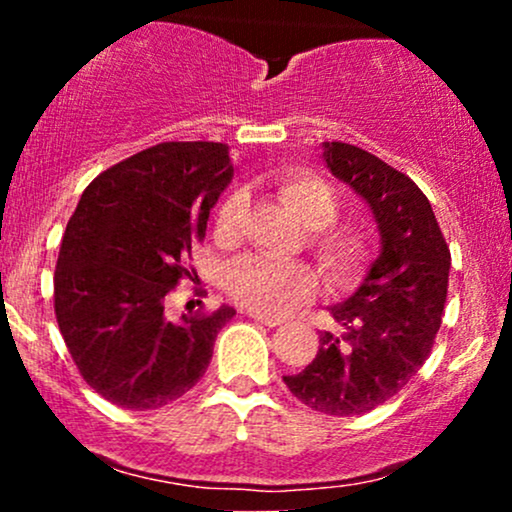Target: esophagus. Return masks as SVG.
I'll return each instance as SVG.
<instances>
[{"label":"esophagus","instance_id":"esophagus-1","mask_svg":"<svg viewBox=\"0 0 512 512\" xmlns=\"http://www.w3.org/2000/svg\"><path fill=\"white\" fill-rule=\"evenodd\" d=\"M248 315L252 317V320L260 322V325H264V327H279L281 322H284V320H281V317H269V315H260V313H248Z\"/></svg>","mask_w":512,"mask_h":512}]
</instances>
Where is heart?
<instances>
[{
	"label": "heart",
	"mask_w": 512,
	"mask_h": 512,
	"mask_svg": "<svg viewBox=\"0 0 512 512\" xmlns=\"http://www.w3.org/2000/svg\"><path fill=\"white\" fill-rule=\"evenodd\" d=\"M281 197L308 223V245L327 272L337 279L356 274L366 262V240L354 228L334 226L337 197L332 187L303 168L281 170L276 175ZM243 197L228 195L216 211V233L233 238L243 214ZM223 289L228 298L260 315H279L298 301L310 298L317 289V274L305 262H276L262 255H245L228 264L223 272Z\"/></svg>",
	"instance_id": "1"
}]
</instances>
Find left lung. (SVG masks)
I'll list each match as a JSON object with an SVG mask.
<instances>
[{"instance_id": "left-lung-1", "label": "left lung", "mask_w": 512, "mask_h": 512, "mask_svg": "<svg viewBox=\"0 0 512 512\" xmlns=\"http://www.w3.org/2000/svg\"><path fill=\"white\" fill-rule=\"evenodd\" d=\"M327 168L366 199L380 255L358 291L330 313L317 356L284 383L310 409L356 416L395 397L431 354L448 298L450 248L431 202L409 175L354 144L325 142Z\"/></svg>"}]
</instances>
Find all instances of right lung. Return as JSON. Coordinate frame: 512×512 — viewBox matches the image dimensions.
<instances>
[{
  "instance_id": "add662e5",
  "label": "right lung",
  "mask_w": 512,
  "mask_h": 512,
  "mask_svg": "<svg viewBox=\"0 0 512 512\" xmlns=\"http://www.w3.org/2000/svg\"><path fill=\"white\" fill-rule=\"evenodd\" d=\"M231 178L226 144L163 142L103 170L76 204L55 269L57 325L81 378L117 407L158 409L192 390L236 315L166 317Z\"/></svg>"
}]
</instances>
